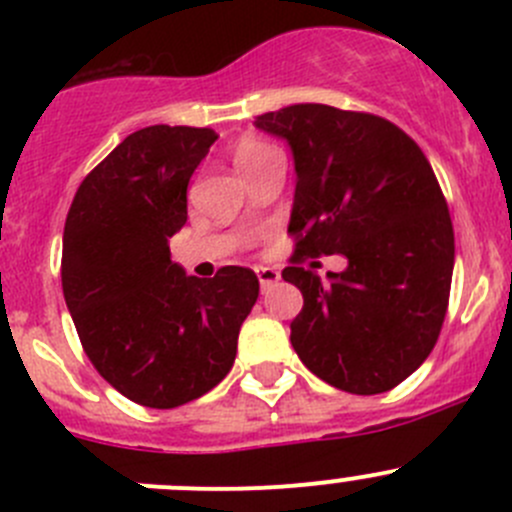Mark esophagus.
<instances>
[{
  "label": "esophagus",
  "instance_id": "34e87169",
  "mask_svg": "<svg viewBox=\"0 0 512 512\" xmlns=\"http://www.w3.org/2000/svg\"><path fill=\"white\" fill-rule=\"evenodd\" d=\"M257 280H260L262 289H267L270 285H275L277 280H280V272L275 270V267H257Z\"/></svg>",
  "mask_w": 512,
  "mask_h": 512
}]
</instances>
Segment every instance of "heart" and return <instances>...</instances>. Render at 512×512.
Here are the masks:
<instances>
[{
	"instance_id": "b5f03b06",
	"label": "heart",
	"mask_w": 512,
	"mask_h": 512,
	"mask_svg": "<svg viewBox=\"0 0 512 512\" xmlns=\"http://www.w3.org/2000/svg\"><path fill=\"white\" fill-rule=\"evenodd\" d=\"M232 160H235L237 170H240V173L250 180L252 175L260 173V170H265L267 165L282 160V153L277 151L272 143L262 141V138L245 136L237 141L235 151H232Z\"/></svg>"
}]
</instances>
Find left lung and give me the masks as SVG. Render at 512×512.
<instances>
[{
    "mask_svg": "<svg viewBox=\"0 0 512 512\" xmlns=\"http://www.w3.org/2000/svg\"><path fill=\"white\" fill-rule=\"evenodd\" d=\"M292 148L285 282L302 292L289 342L312 374L349 394L399 386L436 347L453 277V225L431 163L386 118L297 103L257 116ZM344 254L322 283L304 256ZM314 267V265H312Z\"/></svg>",
    "mask_w": 512,
    "mask_h": 512,
    "instance_id": "1",
    "label": "left lung"
}]
</instances>
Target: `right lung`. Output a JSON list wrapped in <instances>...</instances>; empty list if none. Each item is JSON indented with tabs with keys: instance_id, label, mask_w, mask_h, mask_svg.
I'll return each instance as SVG.
<instances>
[{
	"instance_id": "obj_1",
	"label": "right lung",
	"mask_w": 512,
	"mask_h": 512,
	"mask_svg": "<svg viewBox=\"0 0 512 512\" xmlns=\"http://www.w3.org/2000/svg\"><path fill=\"white\" fill-rule=\"evenodd\" d=\"M215 138L190 126L131 133L81 180L66 215L61 287L81 347L113 389L151 409L188 404L225 379L260 294L247 267L200 280L170 262L190 175Z\"/></svg>"
}]
</instances>
